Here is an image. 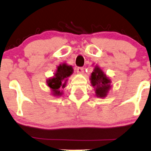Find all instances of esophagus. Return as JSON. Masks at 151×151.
<instances>
[{
  "label": "esophagus",
  "instance_id": "obj_1",
  "mask_svg": "<svg viewBox=\"0 0 151 151\" xmlns=\"http://www.w3.org/2000/svg\"><path fill=\"white\" fill-rule=\"evenodd\" d=\"M76 71L78 74H82L84 72V68L83 67H77Z\"/></svg>",
  "mask_w": 151,
  "mask_h": 151
}]
</instances>
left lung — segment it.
Wrapping results in <instances>:
<instances>
[{
    "instance_id": "1",
    "label": "left lung",
    "mask_w": 151,
    "mask_h": 151,
    "mask_svg": "<svg viewBox=\"0 0 151 151\" xmlns=\"http://www.w3.org/2000/svg\"><path fill=\"white\" fill-rule=\"evenodd\" d=\"M90 82L98 98H105L111 89V80L98 65L94 66L92 73L90 76Z\"/></svg>"
}]
</instances>
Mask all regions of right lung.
Returning <instances> with one entry per match:
<instances>
[{"mask_svg":"<svg viewBox=\"0 0 151 151\" xmlns=\"http://www.w3.org/2000/svg\"><path fill=\"white\" fill-rule=\"evenodd\" d=\"M72 66L66 63H62L57 67L54 76L47 79V85L50 87L51 94L54 96H61L63 94V89L67 86L68 77L73 74Z\"/></svg>","mask_w":151,"mask_h":151,"instance_id":"add662e5","label":"right lung"}]
</instances>
